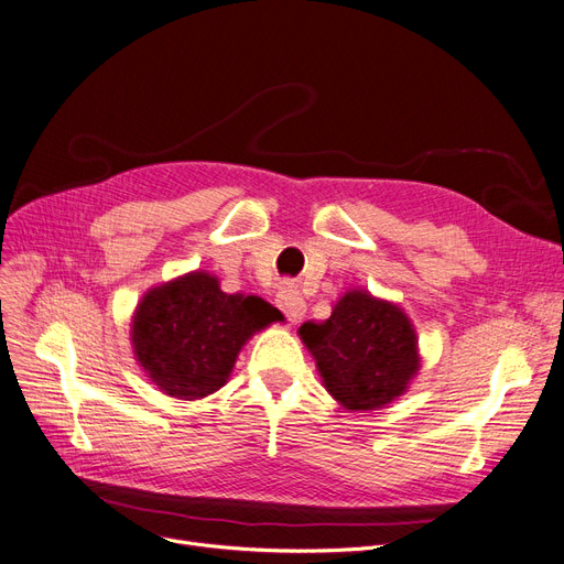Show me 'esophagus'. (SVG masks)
<instances>
[{
	"instance_id": "34e87169",
	"label": "esophagus",
	"mask_w": 564,
	"mask_h": 564,
	"mask_svg": "<svg viewBox=\"0 0 564 564\" xmlns=\"http://www.w3.org/2000/svg\"><path fill=\"white\" fill-rule=\"evenodd\" d=\"M278 305L289 316V321H293V324H296V321H301L305 310H307L301 293L293 289V286H289V284L280 286V291H278Z\"/></svg>"
}]
</instances>
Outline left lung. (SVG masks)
Listing matches in <instances>:
<instances>
[{"label":"left lung","instance_id":"obj_1","mask_svg":"<svg viewBox=\"0 0 564 564\" xmlns=\"http://www.w3.org/2000/svg\"><path fill=\"white\" fill-rule=\"evenodd\" d=\"M326 390L346 411H379L406 392L420 369L417 335L399 305L351 289L333 314L299 330Z\"/></svg>","mask_w":564,"mask_h":564}]
</instances>
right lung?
<instances>
[{"label": "right lung", "instance_id": "1", "mask_svg": "<svg viewBox=\"0 0 564 564\" xmlns=\"http://www.w3.org/2000/svg\"><path fill=\"white\" fill-rule=\"evenodd\" d=\"M273 321L282 314L271 303L225 293L216 275L195 271L144 293L130 339L160 392L195 401L227 383L240 348Z\"/></svg>", "mask_w": 564, "mask_h": 564}]
</instances>
